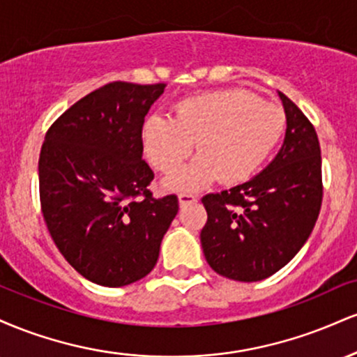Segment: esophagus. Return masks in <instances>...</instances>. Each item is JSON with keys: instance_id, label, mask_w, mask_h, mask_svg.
I'll use <instances>...</instances> for the list:
<instances>
[{"instance_id": "obj_1", "label": "esophagus", "mask_w": 357, "mask_h": 357, "mask_svg": "<svg viewBox=\"0 0 357 357\" xmlns=\"http://www.w3.org/2000/svg\"><path fill=\"white\" fill-rule=\"evenodd\" d=\"M178 199H179V206H181V208H184V206H190V204H192V203L198 202V198H196V196H192V195H186V192H183V195H179V196H178Z\"/></svg>"}]
</instances>
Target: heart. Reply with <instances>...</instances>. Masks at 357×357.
Here are the masks:
<instances>
[{"label": "heart", "instance_id": "1", "mask_svg": "<svg viewBox=\"0 0 357 357\" xmlns=\"http://www.w3.org/2000/svg\"><path fill=\"white\" fill-rule=\"evenodd\" d=\"M285 112L245 89H225L186 97L174 116L151 114L142 126V146L155 169L170 173L189 157L194 142L200 155L162 181L169 191H198L216 179L247 181L273 153L285 130Z\"/></svg>", "mask_w": 357, "mask_h": 357}]
</instances>
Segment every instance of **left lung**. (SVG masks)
Here are the masks:
<instances>
[{"mask_svg":"<svg viewBox=\"0 0 357 357\" xmlns=\"http://www.w3.org/2000/svg\"><path fill=\"white\" fill-rule=\"evenodd\" d=\"M285 110L284 144L250 181L206 195L202 247L210 267L238 282L264 280L285 267L314 230L322 203L317 134L302 110L278 92Z\"/></svg>","mask_w":357,"mask_h":357,"instance_id":"1","label":"left lung"}]
</instances>
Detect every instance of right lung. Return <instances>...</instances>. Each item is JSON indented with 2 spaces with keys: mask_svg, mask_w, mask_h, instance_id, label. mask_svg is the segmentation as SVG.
I'll return each mask as SVG.
<instances>
[{
  "mask_svg": "<svg viewBox=\"0 0 357 357\" xmlns=\"http://www.w3.org/2000/svg\"><path fill=\"white\" fill-rule=\"evenodd\" d=\"M166 84L112 82L65 110L48 129L38 161L45 223L82 277L124 287L154 268L179 204L147 190L142 124Z\"/></svg>",
  "mask_w": 357,
  "mask_h": 357,
  "instance_id": "obj_1",
  "label": "right lung"
}]
</instances>
